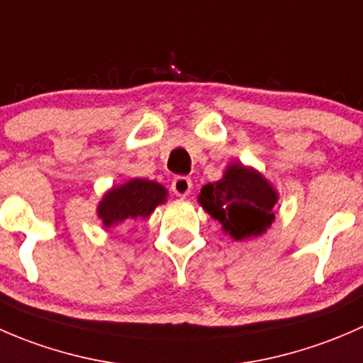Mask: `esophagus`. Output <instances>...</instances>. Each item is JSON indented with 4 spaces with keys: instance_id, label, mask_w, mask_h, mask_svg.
<instances>
[{
    "instance_id": "34e87169",
    "label": "esophagus",
    "mask_w": 363,
    "mask_h": 363,
    "mask_svg": "<svg viewBox=\"0 0 363 363\" xmlns=\"http://www.w3.org/2000/svg\"><path fill=\"white\" fill-rule=\"evenodd\" d=\"M191 179L189 177H184V175H179V177H175L174 181H172V191L175 193L177 196H188L189 191H191Z\"/></svg>"
}]
</instances>
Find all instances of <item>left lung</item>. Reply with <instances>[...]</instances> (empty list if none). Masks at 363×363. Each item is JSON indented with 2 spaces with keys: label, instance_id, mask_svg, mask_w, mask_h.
Segmentation results:
<instances>
[{
  "label": "left lung",
  "instance_id": "8db88e82",
  "mask_svg": "<svg viewBox=\"0 0 363 363\" xmlns=\"http://www.w3.org/2000/svg\"><path fill=\"white\" fill-rule=\"evenodd\" d=\"M199 202L232 239L244 240L262 235L272 225L277 191L258 170L232 163L223 179L203 186Z\"/></svg>",
  "mask_w": 363,
  "mask_h": 363
}]
</instances>
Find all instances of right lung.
I'll list each match as a JSON object with an SVG mask.
<instances>
[{"mask_svg": "<svg viewBox=\"0 0 363 363\" xmlns=\"http://www.w3.org/2000/svg\"><path fill=\"white\" fill-rule=\"evenodd\" d=\"M168 191L160 182L147 179H131L123 186L107 191L98 203V218L105 228L131 219H145L160 203L167 202Z\"/></svg>", "mask_w": 363, "mask_h": 363, "instance_id": "obj_1", "label": "right lung"}]
</instances>
